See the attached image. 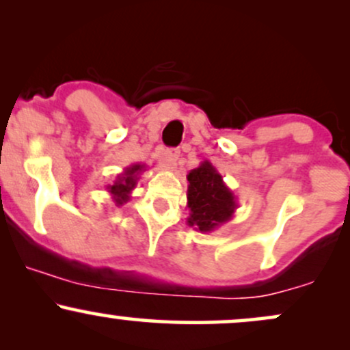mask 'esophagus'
<instances>
[{
	"label": "esophagus",
	"instance_id": "esophagus-1",
	"mask_svg": "<svg viewBox=\"0 0 350 350\" xmlns=\"http://www.w3.org/2000/svg\"><path fill=\"white\" fill-rule=\"evenodd\" d=\"M179 156H180V151L176 150V148H171V150H163L158 154V158H159V163H161L164 167H167V170H174Z\"/></svg>",
	"mask_w": 350,
	"mask_h": 350
}]
</instances>
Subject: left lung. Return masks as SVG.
<instances>
[{
  "mask_svg": "<svg viewBox=\"0 0 350 350\" xmlns=\"http://www.w3.org/2000/svg\"><path fill=\"white\" fill-rule=\"evenodd\" d=\"M187 183L189 227L211 234L234 217L239 202L211 161L206 159L189 171Z\"/></svg>",
  "mask_w": 350,
  "mask_h": 350,
  "instance_id": "obj_1",
  "label": "left lung"
}]
</instances>
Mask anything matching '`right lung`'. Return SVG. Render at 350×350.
<instances>
[{
	"label": "right lung",
	"instance_id": "obj_1",
	"mask_svg": "<svg viewBox=\"0 0 350 350\" xmlns=\"http://www.w3.org/2000/svg\"><path fill=\"white\" fill-rule=\"evenodd\" d=\"M144 171H146V166H144V164H130L128 167H124L123 172H120V174L116 176L113 184H108L107 192L111 196L116 207L123 206L124 202H128V200L131 199V192H133V189L139 180V176H142Z\"/></svg>",
	"mask_w": 350,
	"mask_h": 350
}]
</instances>
